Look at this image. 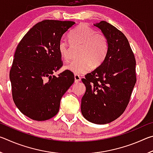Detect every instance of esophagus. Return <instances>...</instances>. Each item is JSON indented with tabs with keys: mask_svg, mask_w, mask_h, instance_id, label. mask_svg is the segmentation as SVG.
I'll use <instances>...</instances> for the list:
<instances>
[{
	"mask_svg": "<svg viewBox=\"0 0 153 153\" xmlns=\"http://www.w3.org/2000/svg\"><path fill=\"white\" fill-rule=\"evenodd\" d=\"M74 79H75V82L76 83H78L79 82L81 81V77L77 74H75L74 75Z\"/></svg>",
	"mask_w": 153,
	"mask_h": 153,
	"instance_id": "obj_1",
	"label": "esophagus"
}]
</instances>
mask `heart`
I'll return each mask as SVG.
<instances>
[{"label": "heart", "instance_id": "obj_1", "mask_svg": "<svg viewBox=\"0 0 153 153\" xmlns=\"http://www.w3.org/2000/svg\"><path fill=\"white\" fill-rule=\"evenodd\" d=\"M71 42L81 45L79 59L71 61L65 69L75 74H84L89 71L92 66L97 67L105 61L108 50V42L106 36L88 25L82 24L77 26L69 34ZM59 55L64 61L69 59V43L61 38L58 44Z\"/></svg>", "mask_w": 153, "mask_h": 153}]
</instances>
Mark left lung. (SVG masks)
I'll list each match as a JSON object with an SVG mask.
<instances>
[{
  "mask_svg": "<svg viewBox=\"0 0 153 153\" xmlns=\"http://www.w3.org/2000/svg\"><path fill=\"white\" fill-rule=\"evenodd\" d=\"M108 42L107 55L97 69L85 76L82 98L84 117L96 124L115 120L126 110L136 82V59L126 36L105 21L94 24Z\"/></svg>",
  "mask_w": 153,
  "mask_h": 153,
  "instance_id": "8db88e82",
  "label": "left lung"
}]
</instances>
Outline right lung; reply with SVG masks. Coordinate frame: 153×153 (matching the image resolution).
<instances>
[{
	"instance_id": "right-lung-1",
	"label": "right lung",
	"mask_w": 153,
	"mask_h": 153,
	"mask_svg": "<svg viewBox=\"0 0 153 153\" xmlns=\"http://www.w3.org/2000/svg\"><path fill=\"white\" fill-rule=\"evenodd\" d=\"M75 24L44 20L33 25L17 45L9 74L13 99L21 112L33 120L56 115L62 97L74 82L68 70L58 77L53 73L63 65L59 40Z\"/></svg>"
}]
</instances>
